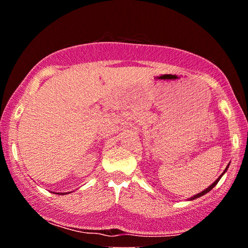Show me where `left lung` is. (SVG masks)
Instances as JSON below:
<instances>
[{
	"instance_id": "1",
	"label": "left lung",
	"mask_w": 248,
	"mask_h": 248,
	"mask_svg": "<svg viewBox=\"0 0 248 248\" xmlns=\"http://www.w3.org/2000/svg\"><path fill=\"white\" fill-rule=\"evenodd\" d=\"M229 166H230V164H229L228 166H226V169L224 170V171H223V173H222V175H220V177H219V178H217V179L216 180V182H215V183H213V184H211V185H210V186H209L208 188H205V189H204L203 191H201V192H199V194H197V195H195V196H192V197H190V198H188V200H189V201H191V200H195V199H197V198H199V197H201V196H203V195H205V194H208V192H209L210 190H211V189H212V188H213V187H215V186H216V185H217V183H219V180L221 179V177H222V176H223V175L225 174V171H226V170H228V169H229Z\"/></svg>"
}]
</instances>
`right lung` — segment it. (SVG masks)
I'll return each instance as SVG.
<instances>
[{
	"mask_svg": "<svg viewBox=\"0 0 248 248\" xmlns=\"http://www.w3.org/2000/svg\"><path fill=\"white\" fill-rule=\"evenodd\" d=\"M70 192H72V191H70ZM53 194H57V195H66V194H69V192H53Z\"/></svg>",
	"mask_w": 248,
	"mask_h": 248,
	"instance_id": "1",
	"label": "right lung"
}]
</instances>
